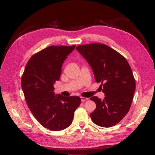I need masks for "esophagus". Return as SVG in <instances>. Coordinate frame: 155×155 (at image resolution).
I'll use <instances>...</instances> for the list:
<instances>
[{"label":"esophagus","mask_w":155,"mask_h":155,"mask_svg":"<svg viewBox=\"0 0 155 155\" xmlns=\"http://www.w3.org/2000/svg\"><path fill=\"white\" fill-rule=\"evenodd\" d=\"M88 99L86 98V97H81V101H82V102H84L86 101H87Z\"/></svg>","instance_id":"obj_1"}]
</instances>
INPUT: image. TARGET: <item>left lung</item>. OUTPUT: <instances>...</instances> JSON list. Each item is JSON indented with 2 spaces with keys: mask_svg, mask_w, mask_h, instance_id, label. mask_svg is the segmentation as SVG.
Masks as SVG:
<instances>
[{
  "mask_svg": "<svg viewBox=\"0 0 155 155\" xmlns=\"http://www.w3.org/2000/svg\"><path fill=\"white\" fill-rule=\"evenodd\" d=\"M76 50L90 64L105 96L104 100L91 98L96 104L92 120L100 127L114 126L128 113L134 97L135 80L131 67L123 56L102 43L78 45Z\"/></svg>",
  "mask_w": 155,
  "mask_h": 155,
  "instance_id": "8db88e82",
  "label": "left lung"
}]
</instances>
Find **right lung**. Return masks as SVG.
<instances>
[{"instance_id":"obj_1","label":"right lung","mask_w":155,"mask_h":155,"mask_svg":"<svg viewBox=\"0 0 155 155\" xmlns=\"http://www.w3.org/2000/svg\"><path fill=\"white\" fill-rule=\"evenodd\" d=\"M75 48L51 45L33 54L21 77V88L30 110L43 127L51 131L67 128L81 104L79 97L54 93V84L61 77L63 62Z\"/></svg>"}]
</instances>
